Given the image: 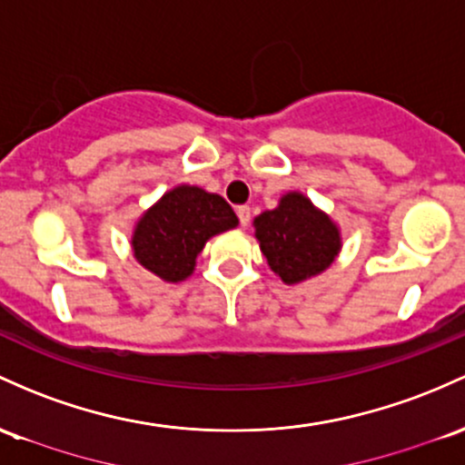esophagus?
Listing matches in <instances>:
<instances>
[{"label": "esophagus", "mask_w": 465, "mask_h": 465, "mask_svg": "<svg viewBox=\"0 0 465 465\" xmlns=\"http://www.w3.org/2000/svg\"><path fill=\"white\" fill-rule=\"evenodd\" d=\"M236 213H238V221H241L242 227H247L249 221H252V207L241 205V207L236 209Z\"/></svg>", "instance_id": "34e87169"}]
</instances>
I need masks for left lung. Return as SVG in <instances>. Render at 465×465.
<instances>
[{"label": "left lung", "mask_w": 465, "mask_h": 465, "mask_svg": "<svg viewBox=\"0 0 465 465\" xmlns=\"http://www.w3.org/2000/svg\"><path fill=\"white\" fill-rule=\"evenodd\" d=\"M253 224L269 267L287 284L324 272L340 252L338 227L302 193H287Z\"/></svg>", "instance_id": "left-lung-1"}]
</instances>
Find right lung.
<instances>
[{
    "label": "right lung",
    "mask_w": 465,
    "mask_h": 465,
    "mask_svg": "<svg viewBox=\"0 0 465 465\" xmlns=\"http://www.w3.org/2000/svg\"><path fill=\"white\" fill-rule=\"evenodd\" d=\"M236 224V213L223 196L181 185L143 213L132 247L143 267L167 282H181L193 272L209 238Z\"/></svg>",
    "instance_id": "right-lung-1"
}]
</instances>
